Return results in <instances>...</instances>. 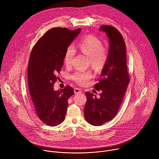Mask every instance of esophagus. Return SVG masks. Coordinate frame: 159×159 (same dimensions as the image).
I'll list each match as a JSON object with an SVG mask.
<instances>
[{"instance_id":"obj_1","label":"esophagus","mask_w":159,"mask_h":159,"mask_svg":"<svg viewBox=\"0 0 159 159\" xmlns=\"http://www.w3.org/2000/svg\"><path fill=\"white\" fill-rule=\"evenodd\" d=\"M82 90L80 89L79 88H75L74 89V93H81Z\"/></svg>"}]
</instances>
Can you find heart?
<instances>
[{"mask_svg": "<svg viewBox=\"0 0 159 159\" xmlns=\"http://www.w3.org/2000/svg\"><path fill=\"white\" fill-rule=\"evenodd\" d=\"M78 48L80 52L89 57L90 64L95 69L101 70L107 64L109 59L108 49L103 46V41L96 36L87 35L79 43ZM75 55L74 48L69 46L64 55V62L66 66L72 64ZM92 77L93 74L90 70H78L71 75V79L81 85H86Z\"/></svg>", "mask_w": 159, "mask_h": 159, "instance_id": "1", "label": "heart"}]
</instances>
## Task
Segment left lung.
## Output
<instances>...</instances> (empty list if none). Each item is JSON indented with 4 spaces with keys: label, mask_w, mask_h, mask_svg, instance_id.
I'll list each match as a JSON object with an SVG mask.
<instances>
[{
    "label": "left lung",
    "mask_w": 159,
    "mask_h": 159,
    "mask_svg": "<svg viewBox=\"0 0 159 159\" xmlns=\"http://www.w3.org/2000/svg\"><path fill=\"white\" fill-rule=\"evenodd\" d=\"M100 30L105 31L110 39L109 59L103 67L98 82L94 85L97 90H102L100 98L92 93H85L87 100L84 108L85 120L93 126H100L111 121L116 115L129 82L126 44L121 33L114 26L102 25Z\"/></svg>",
    "instance_id": "obj_1"
}]
</instances>
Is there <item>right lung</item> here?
I'll return each mask as SVG.
<instances>
[{
    "instance_id": "add662e5",
    "label": "right lung",
    "mask_w": 159,
    "mask_h": 159,
    "mask_svg": "<svg viewBox=\"0 0 159 159\" xmlns=\"http://www.w3.org/2000/svg\"><path fill=\"white\" fill-rule=\"evenodd\" d=\"M80 31L81 28H52L39 39L30 54L28 84L31 98L37 116L49 126L64 121L68 99L74 94L69 85L57 91L53 87L64 64L66 48Z\"/></svg>"
}]
</instances>
